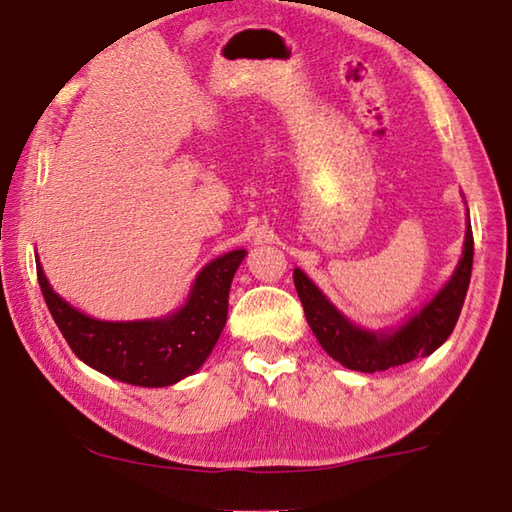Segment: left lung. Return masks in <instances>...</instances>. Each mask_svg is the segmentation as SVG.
Segmentation results:
<instances>
[{
    "label": "left lung",
    "instance_id": "1",
    "mask_svg": "<svg viewBox=\"0 0 512 512\" xmlns=\"http://www.w3.org/2000/svg\"><path fill=\"white\" fill-rule=\"evenodd\" d=\"M471 266H474V234L467 223L462 259L453 278L418 315L407 319L400 329L388 333L365 331L349 322L301 269H294V285L303 303L305 319L324 352L349 370L381 372L398 368L414 358L430 356L434 349L444 345L462 312L471 280Z\"/></svg>",
    "mask_w": 512,
    "mask_h": 512
}]
</instances>
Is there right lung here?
Here are the masks:
<instances>
[{"label":"right lung","mask_w":512,"mask_h":512,"mask_svg":"<svg viewBox=\"0 0 512 512\" xmlns=\"http://www.w3.org/2000/svg\"><path fill=\"white\" fill-rule=\"evenodd\" d=\"M246 250H232L204 266L188 301L170 317L103 322L75 310L50 287L36 259L43 299L73 354L91 368L133 386H172L207 361L227 322V296Z\"/></svg>","instance_id":"right-lung-1"}]
</instances>
